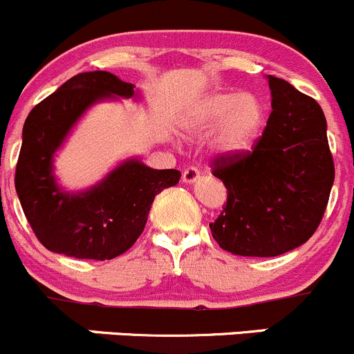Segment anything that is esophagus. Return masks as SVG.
<instances>
[{
	"mask_svg": "<svg viewBox=\"0 0 354 354\" xmlns=\"http://www.w3.org/2000/svg\"><path fill=\"white\" fill-rule=\"evenodd\" d=\"M199 178V170L196 169V167H187V169H184V172H182V182L184 184H192V182H196Z\"/></svg>",
	"mask_w": 354,
	"mask_h": 354,
	"instance_id": "obj_1",
	"label": "esophagus"
}]
</instances>
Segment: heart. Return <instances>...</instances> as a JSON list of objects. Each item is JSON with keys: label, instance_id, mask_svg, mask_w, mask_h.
I'll use <instances>...</instances> for the list:
<instances>
[{"label": "heart", "instance_id": "1", "mask_svg": "<svg viewBox=\"0 0 354 354\" xmlns=\"http://www.w3.org/2000/svg\"><path fill=\"white\" fill-rule=\"evenodd\" d=\"M265 117V104L254 94L215 91L196 104L187 125L192 131H212L220 125L216 149L222 155H239L261 134Z\"/></svg>", "mask_w": 354, "mask_h": 354}]
</instances>
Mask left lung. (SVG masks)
<instances>
[{"instance_id":"8db88e82","label":"left lung","mask_w":354,"mask_h":354,"mask_svg":"<svg viewBox=\"0 0 354 354\" xmlns=\"http://www.w3.org/2000/svg\"><path fill=\"white\" fill-rule=\"evenodd\" d=\"M272 113L253 151L222 155L212 174L227 205L209 223L222 250L239 257H279L306 243L320 225L334 184L327 120L313 97L268 75Z\"/></svg>"}]
</instances>
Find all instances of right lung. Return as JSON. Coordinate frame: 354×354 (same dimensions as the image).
I'll use <instances>...</instances> for the list:
<instances>
[{"label":"right lung","instance_id":"obj_1","mask_svg":"<svg viewBox=\"0 0 354 354\" xmlns=\"http://www.w3.org/2000/svg\"><path fill=\"white\" fill-rule=\"evenodd\" d=\"M134 97V84L104 70L72 77L30 110L22 131L15 189L34 234L46 250L80 260H111L145 230L153 199L180 178L131 158L101 182L66 192L53 174V156L94 103Z\"/></svg>","mask_w":354,"mask_h":354}]
</instances>
